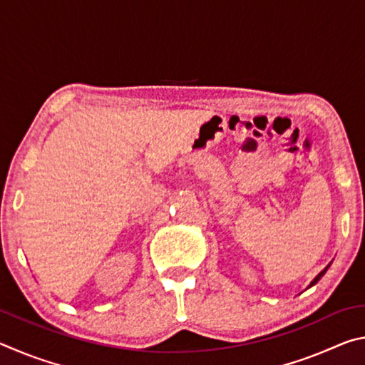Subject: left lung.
Masks as SVG:
<instances>
[{"label":"left lung","mask_w":365,"mask_h":365,"mask_svg":"<svg viewBox=\"0 0 365 365\" xmlns=\"http://www.w3.org/2000/svg\"><path fill=\"white\" fill-rule=\"evenodd\" d=\"M327 269H329V265H327V267L322 270V272H320V274L316 277V279H314L312 282H311V285H309V288H311V287H314V285H316V283L320 280V279H322V275L325 274V272H327Z\"/></svg>","instance_id":"1"}]
</instances>
